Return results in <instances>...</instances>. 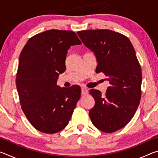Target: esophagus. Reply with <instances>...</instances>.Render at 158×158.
Wrapping results in <instances>:
<instances>
[{"mask_svg": "<svg viewBox=\"0 0 158 158\" xmlns=\"http://www.w3.org/2000/svg\"><path fill=\"white\" fill-rule=\"evenodd\" d=\"M88 94V89L85 87H82L81 88V95H85Z\"/></svg>", "mask_w": 158, "mask_h": 158, "instance_id": "obj_1", "label": "esophagus"}]
</instances>
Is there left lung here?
Here are the masks:
<instances>
[{
	"mask_svg": "<svg viewBox=\"0 0 158 158\" xmlns=\"http://www.w3.org/2000/svg\"><path fill=\"white\" fill-rule=\"evenodd\" d=\"M98 62L96 73H103L110 85L105 96L90 90L95 105L90 109L93 124L104 132L124 127L139 105L142 74L135 49L126 36L113 31L87 30L77 32Z\"/></svg>",
	"mask_w": 158,
	"mask_h": 158,
	"instance_id": "left-lung-1",
	"label": "left lung"
}]
</instances>
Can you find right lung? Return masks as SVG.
<instances>
[{"label": "right lung", "instance_id": "right-lung-1", "mask_svg": "<svg viewBox=\"0 0 158 158\" xmlns=\"http://www.w3.org/2000/svg\"><path fill=\"white\" fill-rule=\"evenodd\" d=\"M81 44L74 32L52 29L32 37L21 51L17 89L23 113L40 132H60L71 118L81 88H61L56 84L66 69L68 50Z\"/></svg>", "mask_w": 158, "mask_h": 158}]
</instances>
